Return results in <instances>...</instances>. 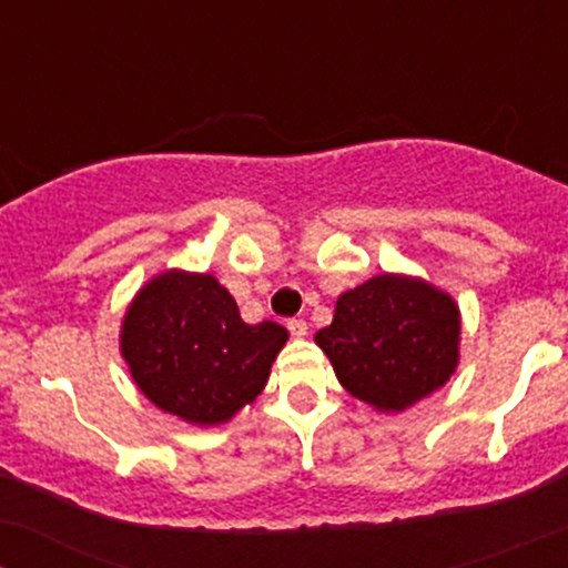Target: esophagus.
Returning a JSON list of instances; mask_svg holds the SVG:
<instances>
[{
	"label": "esophagus",
	"mask_w": 568,
	"mask_h": 568,
	"mask_svg": "<svg viewBox=\"0 0 568 568\" xmlns=\"http://www.w3.org/2000/svg\"><path fill=\"white\" fill-rule=\"evenodd\" d=\"M288 331H291V336L304 338L306 334H310V325H306V321H288Z\"/></svg>",
	"instance_id": "1"
}]
</instances>
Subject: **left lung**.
Instances as JSON below:
<instances>
[{
	"label": "left lung",
	"mask_w": 568,
	"mask_h": 568,
	"mask_svg": "<svg viewBox=\"0 0 568 568\" xmlns=\"http://www.w3.org/2000/svg\"><path fill=\"white\" fill-rule=\"evenodd\" d=\"M459 338L452 293L395 272L344 291L334 323L315 334L338 384L382 414H400L452 379Z\"/></svg>",
	"instance_id": "8db88e82"
}]
</instances>
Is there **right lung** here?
Instances as JSON below:
<instances>
[{
  "label": "right lung",
  "mask_w": 568,
  "mask_h": 568,
  "mask_svg": "<svg viewBox=\"0 0 568 568\" xmlns=\"http://www.w3.org/2000/svg\"><path fill=\"white\" fill-rule=\"evenodd\" d=\"M285 342L283 325H247L216 277L186 270L149 280L120 331V352L141 393L197 427L224 425L256 400Z\"/></svg>",
  "instance_id": "1"
}]
</instances>
